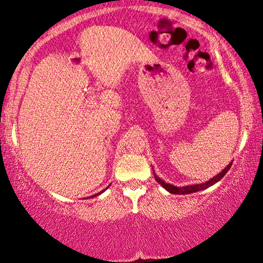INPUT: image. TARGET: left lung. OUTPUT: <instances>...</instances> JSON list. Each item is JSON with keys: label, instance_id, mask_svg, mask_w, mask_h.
Here are the masks:
<instances>
[{"label": "left lung", "instance_id": "obj_1", "mask_svg": "<svg viewBox=\"0 0 263 263\" xmlns=\"http://www.w3.org/2000/svg\"><path fill=\"white\" fill-rule=\"evenodd\" d=\"M231 165H232V161L221 172H219L217 176H214L213 178H211L210 181H207V182H204V183H201V184H193V185H185V186H176V185L168 184V183H165L163 179L158 177V176L154 174V171H153V174H154V177H156V181L159 183V184L163 186L164 189H166L168 193H171V194H179V195H185V194H192V193L200 192V190L207 189L208 186L215 184V183L219 182L222 177H224V176L226 175V172H228L230 170V167H231Z\"/></svg>", "mask_w": 263, "mask_h": 263}]
</instances>
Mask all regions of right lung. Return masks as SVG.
I'll list each match as a JSON object with an SVG mask.
<instances>
[{
  "label": "right lung",
  "mask_w": 263,
  "mask_h": 263,
  "mask_svg": "<svg viewBox=\"0 0 263 263\" xmlns=\"http://www.w3.org/2000/svg\"><path fill=\"white\" fill-rule=\"evenodd\" d=\"M103 192H104V190H103ZM103 192H100V193H98V194H96V195H93V196H97V195H99V194H102ZM89 197H92V196H89Z\"/></svg>",
  "instance_id": "right-lung-1"
}]
</instances>
